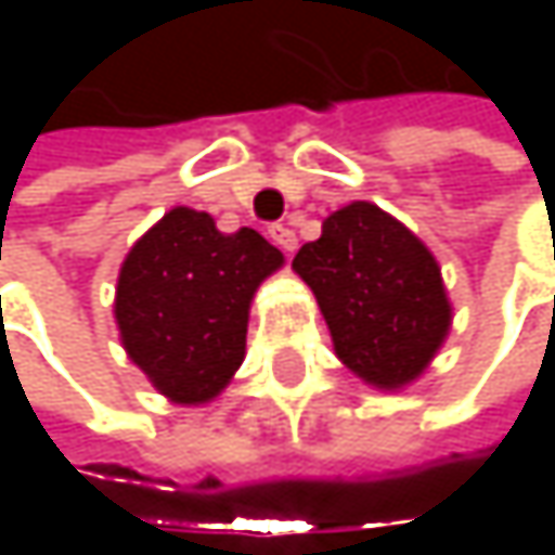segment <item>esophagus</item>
I'll return each mask as SVG.
<instances>
[{
  "label": "esophagus",
  "mask_w": 555,
  "mask_h": 555,
  "mask_svg": "<svg viewBox=\"0 0 555 555\" xmlns=\"http://www.w3.org/2000/svg\"><path fill=\"white\" fill-rule=\"evenodd\" d=\"M270 241L276 244L282 254H292V250L298 247L295 231H292V228H285V224H273V228H270Z\"/></svg>",
  "instance_id": "obj_1"
}]
</instances>
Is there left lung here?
Wrapping results in <instances>:
<instances>
[{"mask_svg": "<svg viewBox=\"0 0 555 555\" xmlns=\"http://www.w3.org/2000/svg\"><path fill=\"white\" fill-rule=\"evenodd\" d=\"M292 270L311 285L337 357L373 386L421 376L450 331L437 260L379 205L334 211Z\"/></svg>", "mask_w": 555, "mask_h": 555, "instance_id": "left-lung-1", "label": "left lung"}]
</instances>
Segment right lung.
<instances>
[{
  "mask_svg": "<svg viewBox=\"0 0 555 555\" xmlns=\"http://www.w3.org/2000/svg\"><path fill=\"white\" fill-rule=\"evenodd\" d=\"M279 267L282 254L254 228L221 234L211 215L172 208L118 276L128 357L179 404L215 398L244 363L250 298Z\"/></svg>",
  "mask_w": 555,
  "mask_h": 555,
  "instance_id": "add662e5",
  "label": "right lung"
}]
</instances>
